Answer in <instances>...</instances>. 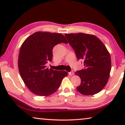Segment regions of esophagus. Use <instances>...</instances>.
Wrapping results in <instances>:
<instances>
[{
  "instance_id": "34e87169",
  "label": "esophagus",
  "mask_w": 125,
  "mask_h": 125,
  "mask_svg": "<svg viewBox=\"0 0 125 125\" xmlns=\"http://www.w3.org/2000/svg\"><path fill=\"white\" fill-rule=\"evenodd\" d=\"M69 74L71 76H72V75H74V72H73V71H71V72H69Z\"/></svg>"
}]
</instances>
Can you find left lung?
Returning <instances> with one entry per match:
<instances>
[{"instance_id":"left-lung-1","label":"left lung","mask_w":125,"mask_h":125,"mask_svg":"<svg viewBox=\"0 0 125 125\" xmlns=\"http://www.w3.org/2000/svg\"><path fill=\"white\" fill-rule=\"evenodd\" d=\"M78 60H83L84 69L75 72L81 79L77 90L84 95L97 94L105 87L111 71L109 52L95 36L84 33H66Z\"/></svg>"}]
</instances>
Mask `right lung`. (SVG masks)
Instances as JSON below:
<instances>
[{"instance_id": "obj_1", "label": "right lung", "mask_w": 125, "mask_h": 125, "mask_svg": "<svg viewBox=\"0 0 125 125\" xmlns=\"http://www.w3.org/2000/svg\"><path fill=\"white\" fill-rule=\"evenodd\" d=\"M68 43L61 33L36 32L23 42L18 58V68L21 77L31 92L40 96H48L56 92L65 71L48 69L46 64L51 62L52 50L58 43Z\"/></svg>"}]
</instances>
